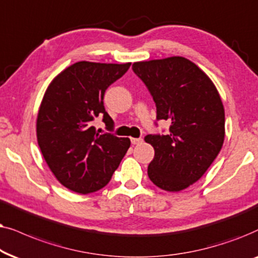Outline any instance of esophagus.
<instances>
[{
	"label": "esophagus",
	"instance_id": "esophagus-1",
	"mask_svg": "<svg viewBox=\"0 0 258 258\" xmlns=\"http://www.w3.org/2000/svg\"><path fill=\"white\" fill-rule=\"evenodd\" d=\"M131 143L133 145H138V144L143 143V139L142 138H131Z\"/></svg>",
	"mask_w": 258,
	"mask_h": 258
}]
</instances>
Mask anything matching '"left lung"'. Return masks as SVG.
I'll use <instances>...</instances> for the list:
<instances>
[{"mask_svg":"<svg viewBox=\"0 0 258 258\" xmlns=\"http://www.w3.org/2000/svg\"><path fill=\"white\" fill-rule=\"evenodd\" d=\"M132 70L153 98L158 121L170 122L167 135L145 137L154 149L149 178L165 191L184 190L207 172L223 146L221 97L208 75L185 57L135 62Z\"/></svg>","mask_w":258,"mask_h":258,"instance_id":"8db88e82","label":"left lung"}]
</instances>
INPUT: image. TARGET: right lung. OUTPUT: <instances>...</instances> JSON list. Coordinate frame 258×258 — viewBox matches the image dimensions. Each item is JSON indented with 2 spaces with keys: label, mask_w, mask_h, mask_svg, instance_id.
<instances>
[{
  "label": "right lung",
  "mask_w": 258,
  "mask_h": 258,
  "mask_svg": "<svg viewBox=\"0 0 258 258\" xmlns=\"http://www.w3.org/2000/svg\"><path fill=\"white\" fill-rule=\"evenodd\" d=\"M130 66L80 61L61 72L44 93L37 143L51 172L72 191L86 195L106 186L131 145L128 138L100 135L92 126L100 115L107 130L114 128L104 95Z\"/></svg>",
  "instance_id": "add662e5"
}]
</instances>
